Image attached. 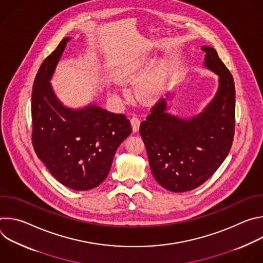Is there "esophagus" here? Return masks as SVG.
Returning <instances> with one entry per match:
<instances>
[{
    "label": "esophagus",
    "mask_w": 263,
    "mask_h": 263,
    "mask_svg": "<svg viewBox=\"0 0 263 263\" xmlns=\"http://www.w3.org/2000/svg\"><path fill=\"white\" fill-rule=\"evenodd\" d=\"M131 125H132V129L134 132H137L139 129V125H140V120L137 117H132L131 119Z\"/></svg>",
    "instance_id": "obj_1"
}]
</instances>
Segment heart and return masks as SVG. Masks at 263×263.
I'll list each match as a JSON object with an SVG mask.
<instances>
[{"label": "heart", "mask_w": 263, "mask_h": 263, "mask_svg": "<svg viewBox=\"0 0 263 263\" xmlns=\"http://www.w3.org/2000/svg\"><path fill=\"white\" fill-rule=\"evenodd\" d=\"M151 63L141 60L129 61L123 64L118 71V80L125 84L135 83L149 68ZM162 78L159 71H153L142 78L136 86V95L145 102H153L161 92Z\"/></svg>", "instance_id": "b5f03b06"}]
</instances>
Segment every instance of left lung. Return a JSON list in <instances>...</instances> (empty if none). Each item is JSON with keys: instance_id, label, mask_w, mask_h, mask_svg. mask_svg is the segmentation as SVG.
Returning <instances> with one entry per match:
<instances>
[{"instance_id": "1", "label": "left lung", "mask_w": 263, "mask_h": 263, "mask_svg": "<svg viewBox=\"0 0 263 263\" xmlns=\"http://www.w3.org/2000/svg\"><path fill=\"white\" fill-rule=\"evenodd\" d=\"M204 65L218 74L219 86L202 114L183 120L166 112L165 100L140 124L149 167L165 190L184 193L207 181L229 154L235 129V86L230 70L211 47Z\"/></svg>"}]
</instances>
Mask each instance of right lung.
Instances as JSON below:
<instances>
[{
    "instance_id": "add662e5",
    "label": "right lung",
    "mask_w": 263,
    "mask_h": 263,
    "mask_svg": "<svg viewBox=\"0 0 263 263\" xmlns=\"http://www.w3.org/2000/svg\"><path fill=\"white\" fill-rule=\"evenodd\" d=\"M69 37L42 63L31 98L34 151L61 184L89 191L108 176L119 145L131 132L125 115L96 105L73 110L56 98L50 80Z\"/></svg>"
}]
</instances>
